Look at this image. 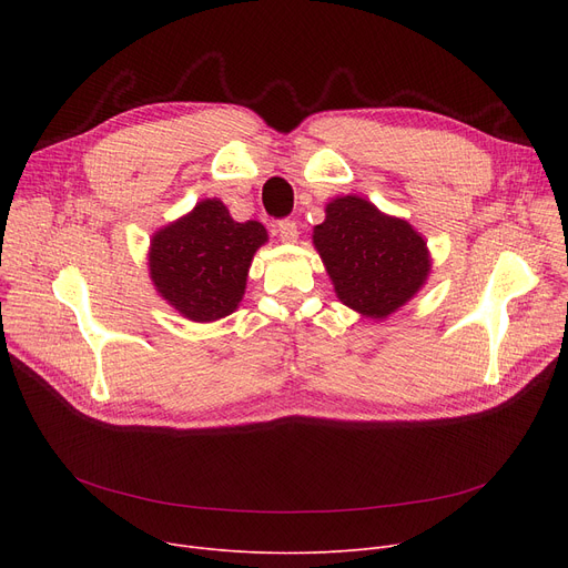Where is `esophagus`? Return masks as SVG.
I'll return each instance as SVG.
<instances>
[{
  "instance_id": "esophagus-1",
  "label": "esophagus",
  "mask_w": 568,
  "mask_h": 568,
  "mask_svg": "<svg viewBox=\"0 0 568 568\" xmlns=\"http://www.w3.org/2000/svg\"><path fill=\"white\" fill-rule=\"evenodd\" d=\"M276 232H278V239H281L283 244H294V242H296V236H300V230H296V223H294V221H290V219L281 221Z\"/></svg>"
}]
</instances>
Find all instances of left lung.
I'll use <instances>...</instances> for the list:
<instances>
[{
    "instance_id": "1",
    "label": "left lung",
    "mask_w": 568,
    "mask_h": 568,
    "mask_svg": "<svg viewBox=\"0 0 568 568\" xmlns=\"http://www.w3.org/2000/svg\"><path fill=\"white\" fill-rule=\"evenodd\" d=\"M324 212L313 244L345 306L384 320L424 287L430 255L407 221L382 214L359 195H341Z\"/></svg>"
}]
</instances>
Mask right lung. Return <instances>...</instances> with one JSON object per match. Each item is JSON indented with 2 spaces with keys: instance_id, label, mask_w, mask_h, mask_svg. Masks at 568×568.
Masks as SVG:
<instances>
[{
  "instance_id": "1",
  "label": "right lung",
  "mask_w": 568,
  "mask_h": 568,
  "mask_svg": "<svg viewBox=\"0 0 568 568\" xmlns=\"http://www.w3.org/2000/svg\"><path fill=\"white\" fill-rule=\"evenodd\" d=\"M266 239L262 223H236L221 200H202L152 236L149 276L174 311L214 322L244 300L248 266Z\"/></svg>"
}]
</instances>
